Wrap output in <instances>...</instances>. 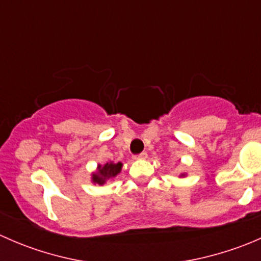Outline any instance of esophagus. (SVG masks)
Returning a JSON list of instances; mask_svg holds the SVG:
<instances>
[{
  "mask_svg": "<svg viewBox=\"0 0 261 261\" xmlns=\"http://www.w3.org/2000/svg\"><path fill=\"white\" fill-rule=\"evenodd\" d=\"M146 158H147V154L145 151L140 152V154L138 155H134V159H146Z\"/></svg>",
  "mask_w": 261,
  "mask_h": 261,
  "instance_id": "esophagus-1",
  "label": "esophagus"
}]
</instances>
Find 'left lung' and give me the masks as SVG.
Masks as SVG:
<instances>
[{"instance_id":"left-lung-1","label":"left lung","mask_w":261,"mask_h":261,"mask_svg":"<svg viewBox=\"0 0 261 261\" xmlns=\"http://www.w3.org/2000/svg\"><path fill=\"white\" fill-rule=\"evenodd\" d=\"M180 177H184V174H181V175H180Z\"/></svg>"}]
</instances>
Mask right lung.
<instances>
[{
	"label": "right lung",
	"instance_id": "right-lung-1",
	"mask_svg": "<svg viewBox=\"0 0 261 261\" xmlns=\"http://www.w3.org/2000/svg\"><path fill=\"white\" fill-rule=\"evenodd\" d=\"M121 168H122V163L115 164V163L110 162L106 163L105 165H98L97 167V172L92 174V181L94 184L102 186V184L106 183V180L115 178L121 172Z\"/></svg>",
	"mask_w": 261,
	"mask_h": 261
}]
</instances>
